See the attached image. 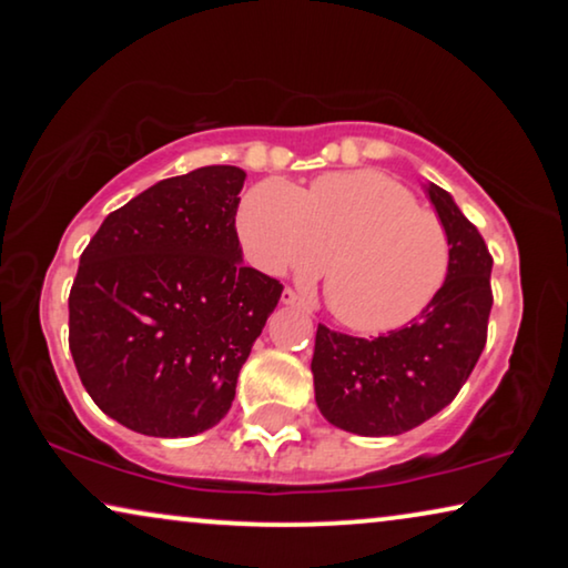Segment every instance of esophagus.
Listing matches in <instances>:
<instances>
[{
  "instance_id": "1",
  "label": "esophagus",
  "mask_w": 568,
  "mask_h": 568,
  "mask_svg": "<svg viewBox=\"0 0 568 568\" xmlns=\"http://www.w3.org/2000/svg\"><path fill=\"white\" fill-rule=\"evenodd\" d=\"M282 302H284V305H290V307H305V300H302L294 290H284Z\"/></svg>"
}]
</instances>
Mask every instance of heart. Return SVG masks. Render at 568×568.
I'll return each mask as SVG.
<instances>
[{
    "mask_svg": "<svg viewBox=\"0 0 568 568\" xmlns=\"http://www.w3.org/2000/svg\"><path fill=\"white\" fill-rule=\"evenodd\" d=\"M237 232L266 274L313 278L325 268L333 315L359 333L395 331L422 315L453 261L445 224L377 170L323 175L307 191L263 181L245 193Z\"/></svg>",
    "mask_w": 568,
    "mask_h": 568,
    "instance_id": "heart-1",
    "label": "heart"
}]
</instances>
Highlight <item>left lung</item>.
Returning a JSON list of instances; mask_svg holds the SVG:
<instances>
[{"label": "left lung", "instance_id": "8db88e82", "mask_svg": "<svg viewBox=\"0 0 568 568\" xmlns=\"http://www.w3.org/2000/svg\"><path fill=\"white\" fill-rule=\"evenodd\" d=\"M449 237L447 282L410 325L379 338H354L317 325L315 403L338 429L395 437L449 406L486 346L491 313V255L445 189L426 181Z\"/></svg>", "mask_w": 568, "mask_h": 568}]
</instances>
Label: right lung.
I'll list each match as a JSON object with an SVG mask.
<instances>
[{"label": "right lung", "mask_w": 568, "mask_h": 568, "mask_svg": "<svg viewBox=\"0 0 568 568\" xmlns=\"http://www.w3.org/2000/svg\"><path fill=\"white\" fill-rule=\"evenodd\" d=\"M245 170L168 178L115 209L69 294V352L105 416L146 437H193L224 418L284 286L243 263Z\"/></svg>", "instance_id": "obj_1"}]
</instances>
